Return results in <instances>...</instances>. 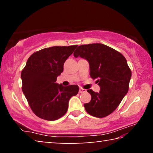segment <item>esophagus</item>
Here are the masks:
<instances>
[{"label":"esophagus","mask_w":153,"mask_h":153,"mask_svg":"<svg viewBox=\"0 0 153 153\" xmlns=\"http://www.w3.org/2000/svg\"><path fill=\"white\" fill-rule=\"evenodd\" d=\"M86 91V90H84V89H83V88H79V93H83V92H85Z\"/></svg>","instance_id":"obj_1"}]
</instances>
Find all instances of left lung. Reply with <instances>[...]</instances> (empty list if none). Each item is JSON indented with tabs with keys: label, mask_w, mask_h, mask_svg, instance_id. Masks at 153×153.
<instances>
[{
	"label": "left lung",
	"mask_w": 153,
	"mask_h": 153,
	"mask_svg": "<svg viewBox=\"0 0 153 153\" xmlns=\"http://www.w3.org/2000/svg\"><path fill=\"white\" fill-rule=\"evenodd\" d=\"M76 58L88 61L92 78H97L100 92L88 90L91 100L84 106L96 117H105L113 113L128 92L131 72L126 58L113 48L100 43L79 46L75 51Z\"/></svg>",
	"instance_id": "8db88e82"
}]
</instances>
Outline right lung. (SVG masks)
<instances>
[{"mask_svg":"<svg viewBox=\"0 0 153 153\" xmlns=\"http://www.w3.org/2000/svg\"><path fill=\"white\" fill-rule=\"evenodd\" d=\"M77 45L52 46L36 52L27 59L21 74L22 91L36 115L55 121L66 113L69 100L79 91L77 85L63 86L56 78Z\"/></svg>","mask_w":153,"mask_h":153,"instance_id":"add662e5","label":"right lung"}]
</instances>
